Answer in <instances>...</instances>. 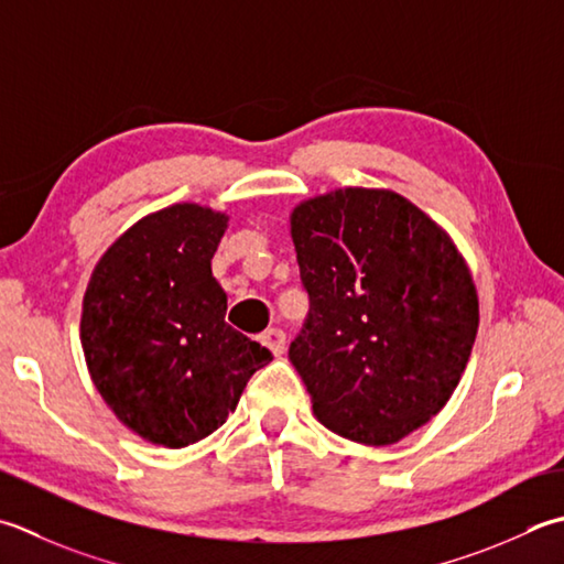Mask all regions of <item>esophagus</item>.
<instances>
[{"label": "esophagus", "instance_id": "1", "mask_svg": "<svg viewBox=\"0 0 564 564\" xmlns=\"http://www.w3.org/2000/svg\"><path fill=\"white\" fill-rule=\"evenodd\" d=\"M261 341L273 351V357H281L283 349H285V333L279 327H269L267 333L261 335Z\"/></svg>", "mask_w": 564, "mask_h": 564}]
</instances>
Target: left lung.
Returning <instances> with one entry per match:
<instances>
[{
  "mask_svg": "<svg viewBox=\"0 0 564 564\" xmlns=\"http://www.w3.org/2000/svg\"><path fill=\"white\" fill-rule=\"evenodd\" d=\"M311 313L291 341L313 413L361 445H393L443 411L479 327L467 261L393 191L339 187L291 213Z\"/></svg>",
  "mask_w": 564,
  "mask_h": 564,
  "instance_id": "8db88e82",
  "label": "left lung"
}]
</instances>
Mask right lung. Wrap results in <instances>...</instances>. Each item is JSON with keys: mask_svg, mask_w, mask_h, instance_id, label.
I'll return each instance as SVG.
<instances>
[{"mask_svg": "<svg viewBox=\"0 0 564 564\" xmlns=\"http://www.w3.org/2000/svg\"><path fill=\"white\" fill-rule=\"evenodd\" d=\"M229 217L178 203L109 247L83 297L80 341L95 389L131 433L178 449L235 413L267 347L225 323L213 257Z\"/></svg>", "mask_w": 564, "mask_h": 564, "instance_id": "add662e5", "label": "right lung"}]
</instances>
